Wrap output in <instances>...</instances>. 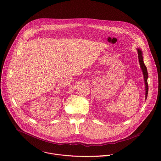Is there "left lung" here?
Listing matches in <instances>:
<instances>
[{"label": "left lung", "mask_w": 161, "mask_h": 161, "mask_svg": "<svg viewBox=\"0 0 161 161\" xmlns=\"http://www.w3.org/2000/svg\"><path fill=\"white\" fill-rule=\"evenodd\" d=\"M137 53H138V57H139V63L141 65V68L142 69V71L143 72V75H144V82L146 85V100L147 99V95H148V90H149V86L147 83V78H148V73H147V68L144 63L143 61V56H142V53L141 49L138 48L137 49Z\"/></svg>", "instance_id": "left-lung-1"}]
</instances>
